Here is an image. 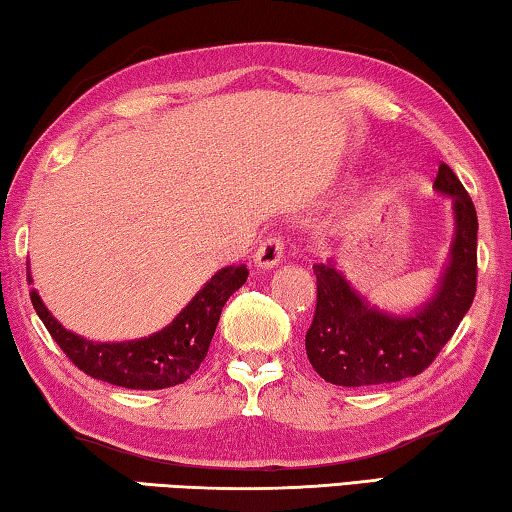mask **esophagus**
Returning <instances> with one entry per match:
<instances>
[{
    "instance_id": "esophagus-1",
    "label": "esophagus",
    "mask_w": 512,
    "mask_h": 512,
    "mask_svg": "<svg viewBox=\"0 0 512 512\" xmlns=\"http://www.w3.org/2000/svg\"><path fill=\"white\" fill-rule=\"evenodd\" d=\"M282 257H284L282 237L271 235V237H266L262 244H259V248L255 250L253 262L257 268H275L282 262Z\"/></svg>"
}]
</instances>
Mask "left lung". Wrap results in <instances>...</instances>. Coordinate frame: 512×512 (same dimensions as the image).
<instances>
[{"mask_svg":"<svg viewBox=\"0 0 512 512\" xmlns=\"http://www.w3.org/2000/svg\"><path fill=\"white\" fill-rule=\"evenodd\" d=\"M433 189L452 198L454 239L436 291L411 314L397 316L370 305L334 259L314 264L318 300L305 345L309 363L329 384L357 388L420 375L470 309L479 230L474 203L447 164L438 167Z\"/></svg>","mask_w":512,"mask_h":512,"instance_id":"obj_1","label":"left lung"}]
</instances>
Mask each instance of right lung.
Instances as JSON below:
<instances>
[{
    "label": "right lung",
    "instance_id": "obj_1",
    "mask_svg": "<svg viewBox=\"0 0 512 512\" xmlns=\"http://www.w3.org/2000/svg\"><path fill=\"white\" fill-rule=\"evenodd\" d=\"M246 277L244 264L221 268L167 327L144 339L121 343H94L69 332L51 316L36 289H31V302L60 350L85 375L133 391H160L183 384L198 370L210 350L223 305Z\"/></svg>",
    "mask_w": 512,
    "mask_h": 512
}]
</instances>
